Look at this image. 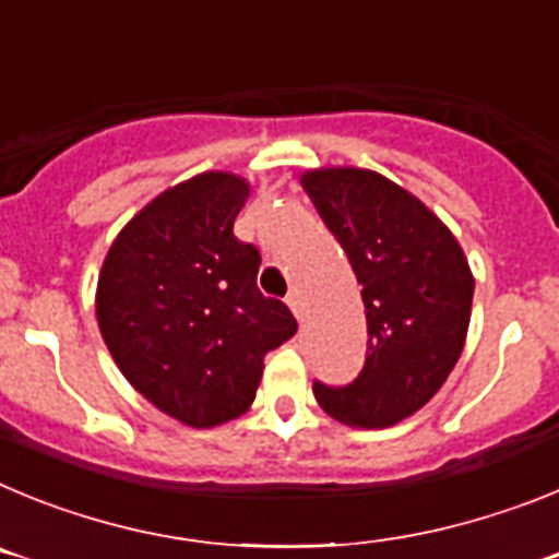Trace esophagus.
Segmentation results:
<instances>
[{
	"instance_id": "obj_1",
	"label": "esophagus",
	"mask_w": 559,
	"mask_h": 559,
	"mask_svg": "<svg viewBox=\"0 0 559 559\" xmlns=\"http://www.w3.org/2000/svg\"><path fill=\"white\" fill-rule=\"evenodd\" d=\"M288 308L294 310V316L299 322H305V299H302V290H290L288 294Z\"/></svg>"
}]
</instances>
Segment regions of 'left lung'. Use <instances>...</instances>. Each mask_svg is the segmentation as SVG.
Segmentation results:
<instances>
[{"label":"left lung","mask_w":559,"mask_h":559,"mask_svg":"<svg viewBox=\"0 0 559 559\" xmlns=\"http://www.w3.org/2000/svg\"><path fill=\"white\" fill-rule=\"evenodd\" d=\"M302 187L347 251L367 308V360L347 386L313 394L333 419L389 428L445 383L462 355L473 274L462 246L412 192L364 167H322Z\"/></svg>","instance_id":"left-lung-1"}]
</instances>
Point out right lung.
<instances>
[{
    "mask_svg": "<svg viewBox=\"0 0 559 559\" xmlns=\"http://www.w3.org/2000/svg\"><path fill=\"white\" fill-rule=\"evenodd\" d=\"M249 181L210 170L142 206L97 280V324L136 392L190 428L249 412L265 353L296 333L288 305L260 294V251L231 231Z\"/></svg>",
    "mask_w": 559,
    "mask_h": 559,
    "instance_id": "obj_1",
    "label": "right lung"
}]
</instances>
